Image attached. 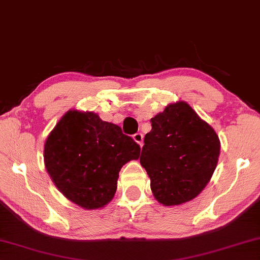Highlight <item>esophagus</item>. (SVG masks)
<instances>
[{
    "label": "esophagus",
    "instance_id": "esophagus-1",
    "mask_svg": "<svg viewBox=\"0 0 260 260\" xmlns=\"http://www.w3.org/2000/svg\"><path fill=\"white\" fill-rule=\"evenodd\" d=\"M133 139H134V141H135V142L139 143L140 147H142V146H143V135H142L141 133H137V134H134V135H133Z\"/></svg>",
    "mask_w": 260,
    "mask_h": 260
}]
</instances>
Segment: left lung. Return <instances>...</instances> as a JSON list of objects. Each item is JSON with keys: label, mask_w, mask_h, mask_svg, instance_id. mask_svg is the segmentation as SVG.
<instances>
[{"label": "left lung", "mask_w": 260, "mask_h": 260, "mask_svg": "<svg viewBox=\"0 0 260 260\" xmlns=\"http://www.w3.org/2000/svg\"><path fill=\"white\" fill-rule=\"evenodd\" d=\"M150 121L140 163L155 199L164 206L194 199L217 166L221 143L216 132L183 101L169 104Z\"/></svg>", "instance_id": "obj_1"}]
</instances>
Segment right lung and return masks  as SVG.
I'll list each match as a JSON object with an SVG mask.
<instances>
[{
	"instance_id": "1",
	"label": "right lung",
	"mask_w": 260,
	"mask_h": 260,
	"mask_svg": "<svg viewBox=\"0 0 260 260\" xmlns=\"http://www.w3.org/2000/svg\"><path fill=\"white\" fill-rule=\"evenodd\" d=\"M140 147L121 128L93 112L69 110L45 141L44 163L57 189L84 209L108 205L120 169L138 159Z\"/></svg>"
}]
</instances>
